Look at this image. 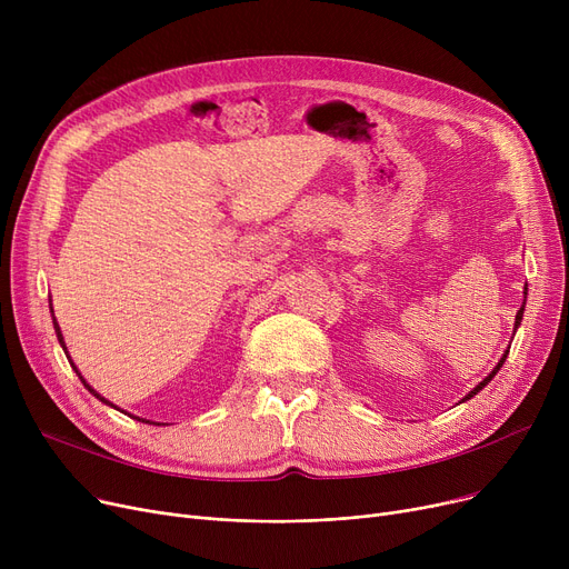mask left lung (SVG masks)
Returning <instances> with one entry per match:
<instances>
[{"mask_svg":"<svg viewBox=\"0 0 569 569\" xmlns=\"http://www.w3.org/2000/svg\"><path fill=\"white\" fill-rule=\"evenodd\" d=\"M523 305H526V302H523ZM521 318H523V307H521V309H519V313H517V320H515V327H519V325H521ZM507 352H510V350H505V355H502V357H500V362H498V365H496V369H493V371H491V373H489V376H487V378H485V380H482V382H480V385H477V387H475V390H472V392H470V395H468V397H466V401H468V399H470V397H475V395H477V392H480V390H482V387H485V385H489V380H491V378H493V376H496V373H498V371H500V367H502V365H505V360H507Z\"/></svg>","mask_w":569,"mask_h":569,"instance_id":"left-lung-1","label":"left lung"}]
</instances>
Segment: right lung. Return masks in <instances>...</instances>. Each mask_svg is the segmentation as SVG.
<instances>
[{
    "mask_svg": "<svg viewBox=\"0 0 569 569\" xmlns=\"http://www.w3.org/2000/svg\"><path fill=\"white\" fill-rule=\"evenodd\" d=\"M54 332H57V339H59V343H62V346H64V339H62V332H59V325H57V322H54ZM71 367H73V365H71ZM73 369H76V367H73ZM76 373H78V369H76ZM78 376H80V373H78ZM80 380H82V382H84V378H82V376H80ZM84 387H87V390H89V392H92V395H94V397H97V399H101V401H103V403H108V406H112V403H110V401H106V399H103V397H101V395H97V392H94V390H92V387H89V385H87V382H84Z\"/></svg>",
    "mask_w": 569,
    "mask_h": 569,
    "instance_id": "1",
    "label": "right lung"
}]
</instances>
